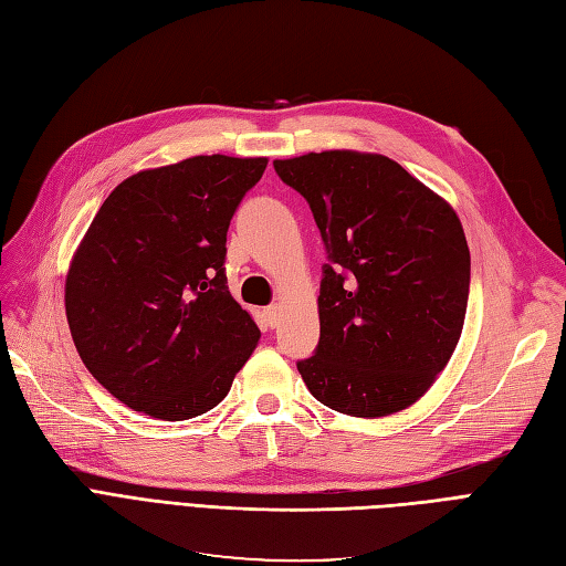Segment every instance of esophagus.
Wrapping results in <instances>:
<instances>
[{
	"mask_svg": "<svg viewBox=\"0 0 566 566\" xmlns=\"http://www.w3.org/2000/svg\"><path fill=\"white\" fill-rule=\"evenodd\" d=\"M264 321H266L269 328H276L279 321H281V306L279 304L266 306V310H264Z\"/></svg>",
	"mask_w": 566,
	"mask_h": 566,
	"instance_id": "esophagus-1",
	"label": "esophagus"
}]
</instances>
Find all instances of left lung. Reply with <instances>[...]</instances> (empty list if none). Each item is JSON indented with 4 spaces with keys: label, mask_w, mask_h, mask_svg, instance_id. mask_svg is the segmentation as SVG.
<instances>
[{
    "label": "left lung",
    "mask_w": 566,
    "mask_h": 566,
    "mask_svg": "<svg viewBox=\"0 0 566 566\" xmlns=\"http://www.w3.org/2000/svg\"><path fill=\"white\" fill-rule=\"evenodd\" d=\"M310 202L328 250L316 354L304 385L337 413L385 418L447 368L470 295V250L451 205L380 153L273 160Z\"/></svg>",
    "instance_id": "left-lung-1"
}]
</instances>
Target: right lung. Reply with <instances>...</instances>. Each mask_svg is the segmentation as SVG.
Returning a JSON list of instances; mask_svg holds the SVG:
<instances>
[{
    "label": "right lung",
    "mask_w": 566,
    "mask_h": 566,
    "mask_svg": "<svg viewBox=\"0 0 566 566\" xmlns=\"http://www.w3.org/2000/svg\"><path fill=\"white\" fill-rule=\"evenodd\" d=\"M266 158L193 156L142 169L101 205L65 276L82 364L158 420L208 413L260 342L224 273L227 231Z\"/></svg>",
    "instance_id": "right-lung-1"
}]
</instances>
